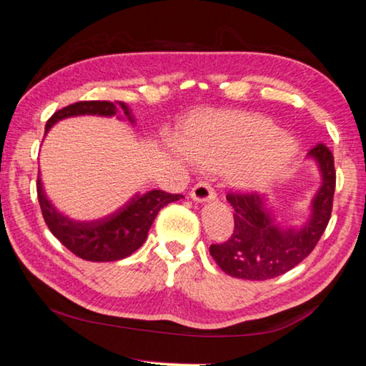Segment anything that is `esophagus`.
I'll return each mask as SVG.
<instances>
[{
  "instance_id": "esophagus-1",
  "label": "esophagus",
  "mask_w": 366,
  "mask_h": 366,
  "mask_svg": "<svg viewBox=\"0 0 366 366\" xmlns=\"http://www.w3.org/2000/svg\"><path fill=\"white\" fill-rule=\"evenodd\" d=\"M192 200L195 202H212L216 198V190L212 187V184L207 181H200L194 185V189L190 192Z\"/></svg>"
}]
</instances>
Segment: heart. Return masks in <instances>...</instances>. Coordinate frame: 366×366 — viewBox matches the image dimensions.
Wrapping results in <instances>:
<instances>
[{
  "label": "heart",
  "mask_w": 366,
  "mask_h": 366,
  "mask_svg": "<svg viewBox=\"0 0 366 366\" xmlns=\"http://www.w3.org/2000/svg\"><path fill=\"white\" fill-rule=\"evenodd\" d=\"M295 150V142L281 135L274 122L253 114L209 116L192 129L187 145H176L184 159L195 158L207 168L240 166V179L247 185L263 184L280 174Z\"/></svg>",
  "instance_id": "heart-1"
}]
</instances>
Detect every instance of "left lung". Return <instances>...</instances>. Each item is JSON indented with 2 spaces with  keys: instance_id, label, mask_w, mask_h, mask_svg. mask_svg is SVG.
I'll return each instance as SVG.
<instances>
[{
  "instance_id": "obj_1",
  "label": "left lung",
  "mask_w": 366,
  "mask_h": 366,
  "mask_svg": "<svg viewBox=\"0 0 366 366\" xmlns=\"http://www.w3.org/2000/svg\"><path fill=\"white\" fill-rule=\"evenodd\" d=\"M308 158L317 161L321 187L313 197L310 218L302 227L284 231L274 224L262 195L250 192H229L226 195L234 208V231L226 242L209 247L214 262L226 274L249 281L272 280L292 269L317 247L331 218L336 169L332 153L325 144L315 145Z\"/></svg>"
}]
</instances>
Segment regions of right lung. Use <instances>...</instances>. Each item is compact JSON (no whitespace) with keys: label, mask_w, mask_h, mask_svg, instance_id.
<instances>
[{"label":"right lung","mask_w":366,"mask_h":366,"mask_svg":"<svg viewBox=\"0 0 366 366\" xmlns=\"http://www.w3.org/2000/svg\"><path fill=\"white\" fill-rule=\"evenodd\" d=\"M124 114L132 121L131 111L124 103H117ZM117 104L111 102H79L59 109L49 117L45 134L54 124L66 117L79 114L114 116ZM36 194L41 208L43 219L51 234L74 255L86 262H116L122 259L144 245L148 231L157 218L158 212L182 195L168 194L163 190H150L144 195H135L117 212L97 221H74L61 214L51 205L41 187L40 177L36 179Z\"/></svg>","instance_id":"right-lung-1"}]
</instances>
